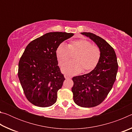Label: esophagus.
Returning a JSON list of instances; mask_svg holds the SVG:
<instances>
[{
  "mask_svg": "<svg viewBox=\"0 0 132 132\" xmlns=\"http://www.w3.org/2000/svg\"><path fill=\"white\" fill-rule=\"evenodd\" d=\"M64 78H65L66 79H71V76H69L67 75H64Z\"/></svg>",
  "mask_w": 132,
  "mask_h": 132,
  "instance_id": "1",
  "label": "esophagus"
}]
</instances>
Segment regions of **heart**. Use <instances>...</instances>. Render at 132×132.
Instances as JSON below:
<instances>
[{
    "label": "heart",
    "mask_w": 132,
    "mask_h": 132,
    "mask_svg": "<svg viewBox=\"0 0 132 132\" xmlns=\"http://www.w3.org/2000/svg\"><path fill=\"white\" fill-rule=\"evenodd\" d=\"M77 52L75 61L65 64L70 59L71 53ZM56 56L62 71L68 75H75L81 72L93 70L97 65L101 57V51L97 46L92 45L91 42L85 39H78L71 41L68 45L61 43L56 50Z\"/></svg>",
    "instance_id": "heart-1"
}]
</instances>
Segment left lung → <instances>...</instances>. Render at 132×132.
<instances>
[{"label": "left lung", "mask_w": 132, "mask_h": 132, "mask_svg": "<svg viewBox=\"0 0 132 132\" xmlns=\"http://www.w3.org/2000/svg\"><path fill=\"white\" fill-rule=\"evenodd\" d=\"M94 42L101 51L97 65L91 72L73 77L71 88L77 105L91 108L105 99L116 80L118 69L117 55L113 48L102 38L91 32H81Z\"/></svg>", "instance_id": "obj_1"}]
</instances>
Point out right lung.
I'll use <instances>...</instances> for the list:
<instances>
[{
	"mask_svg": "<svg viewBox=\"0 0 132 132\" xmlns=\"http://www.w3.org/2000/svg\"><path fill=\"white\" fill-rule=\"evenodd\" d=\"M74 34L48 32L29 43L19 63L18 76L24 93L31 104L48 107L57 100V93L65 80L56 56L62 42Z\"/></svg>",
	"mask_w": 132,
	"mask_h": 132,
	"instance_id": "obj_1",
	"label": "right lung"
}]
</instances>
